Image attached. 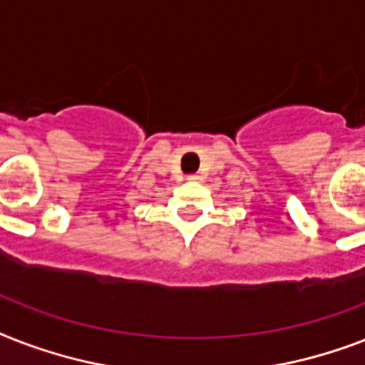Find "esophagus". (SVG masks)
<instances>
[{
  "label": "esophagus",
  "instance_id": "1",
  "mask_svg": "<svg viewBox=\"0 0 365 365\" xmlns=\"http://www.w3.org/2000/svg\"><path fill=\"white\" fill-rule=\"evenodd\" d=\"M187 180H189V182H199L200 176H199V174H189Z\"/></svg>",
  "mask_w": 365,
  "mask_h": 365
}]
</instances>
